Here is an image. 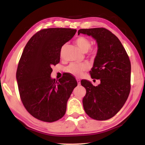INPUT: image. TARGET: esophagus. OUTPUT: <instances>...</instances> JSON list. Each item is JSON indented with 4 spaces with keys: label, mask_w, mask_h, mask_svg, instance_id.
Masks as SVG:
<instances>
[{
    "label": "esophagus",
    "mask_w": 145,
    "mask_h": 145,
    "mask_svg": "<svg viewBox=\"0 0 145 145\" xmlns=\"http://www.w3.org/2000/svg\"><path fill=\"white\" fill-rule=\"evenodd\" d=\"M76 80H77V82H78V86L80 85L81 84V80H80V79H78V78H77Z\"/></svg>",
    "instance_id": "esophagus-1"
}]
</instances>
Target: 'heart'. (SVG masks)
<instances>
[{
	"label": "heart",
	"mask_w": 145,
	"mask_h": 145,
	"mask_svg": "<svg viewBox=\"0 0 145 145\" xmlns=\"http://www.w3.org/2000/svg\"><path fill=\"white\" fill-rule=\"evenodd\" d=\"M76 43L79 49H81V51L83 52H87L91 46L90 40L88 38L84 36H80L77 38L76 40ZM88 67H89L88 64L86 63L80 64L72 63L69 65V66L67 67V71L74 75L79 76H81L82 72L88 68Z\"/></svg>",
	"instance_id": "1"
}]
</instances>
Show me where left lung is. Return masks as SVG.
Segmentation results:
<instances>
[{"label":"left lung","instance_id":"8db88e82","mask_svg":"<svg viewBox=\"0 0 145 145\" xmlns=\"http://www.w3.org/2000/svg\"><path fill=\"white\" fill-rule=\"evenodd\" d=\"M78 33L91 36L96 41L97 51L90 74L91 78L101 81L94 86L89 81H81L86 90L82 99L84 110L93 119L108 120L118 113L128 97L130 61L120 40L106 29H81Z\"/></svg>","mask_w":145,"mask_h":145}]
</instances>
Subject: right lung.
Listing matches in <instances>:
<instances>
[{
  "instance_id": "1",
  "label": "right lung",
  "mask_w": 145,
  "mask_h": 145,
  "mask_svg": "<svg viewBox=\"0 0 145 145\" xmlns=\"http://www.w3.org/2000/svg\"><path fill=\"white\" fill-rule=\"evenodd\" d=\"M76 29L49 28L32 36L26 44L16 72L24 106L32 116L54 122L66 113L67 102L78 83L66 74L56 81L51 66L59 63L62 46L73 37Z\"/></svg>"
}]
</instances>
